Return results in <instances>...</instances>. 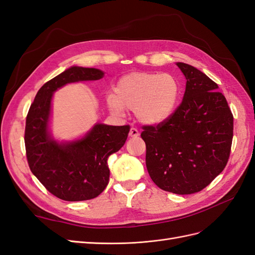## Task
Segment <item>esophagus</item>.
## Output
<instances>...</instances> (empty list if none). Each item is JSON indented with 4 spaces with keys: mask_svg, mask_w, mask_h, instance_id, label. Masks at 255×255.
<instances>
[{
    "mask_svg": "<svg viewBox=\"0 0 255 255\" xmlns=\"http://www.w3.org/2000/svg\"><path fill=\"white\" fill-rule=\"evenodd\" d=\"M139 134H140V132H139V130H137L136 128L132 127L131 129H130V131H129V135L131 136V137H136V136H139Z\"/></svg>",
    "mask_w": 255,
    "mask_h": 255,
    "instance_id": "obj_1",
    "label": "esophagus"
}]
</instances>
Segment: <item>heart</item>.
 Segmentation results:
<instances>
[{"instance_id":"b5f03b06","label":"heart","mask_w":255,"mask_h":255,"mask_svg":"<svg viewBox=\"0 0 255 255\" xmlns=\"http://www.w3.org/2000/svg\"><path fill=\"white\" fill-rule=\"evenodd\" d=\"M179 98L180 85L174 76L136 71L123 76L115 95H109L107 101L113 112L133 111L140 122L155 125L171 118Z\"/></svg>"}]
</instances>
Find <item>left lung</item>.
Masks as SVG:
<instances>
[{"mask_svg": "<svg viewBox=\"0 0 255 255\" xmlns=\"http://www.w3.org/2000/svg\"><path fill=\"white\" fill-rule=\"evenodd\" d=\"M183 101L166 121L144 125L146 168L164 191L191 194L203 190L227 165L233 140V114L218 84L185 63Z\"/></svg>", "mask_w": 255, "mask_h": 255, "instance_id": "8db88e82", "label": "left lung"}]
</instances>
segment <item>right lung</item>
I'll return each mask as SVG.
<instances>
[{"instance_id":"add662e5","label":"right lung","mask_w":255,"mask_h":255,"mask_svg":"<svg viewBox=\"0 0 255 255\" xmlns=\"http://www.w3.org/2000/svg\"><path fill=\"white\" fill-rule=\"evenodd\" d=\"M103 77L104 72L96 68L70 67L40 87L26 115L28 166L51 194L64 201L91 200L105 190L110 177L108 158L125 144L130 126L97 124L83 139L59 144L48 132L51 98L65 84Z\"/></svg>"}]
</instances>
